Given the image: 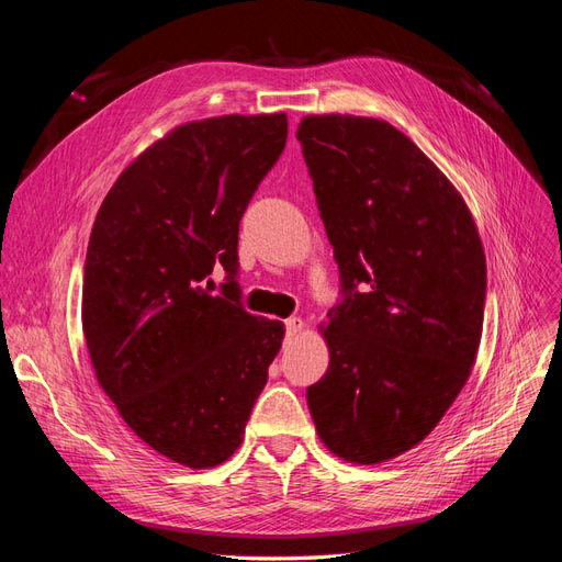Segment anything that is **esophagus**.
Listing matches in <instances>:
<instances>
[{"label":"esophagus","instance_id":"esophagus-1","mask_svg":"<svg viewBox=\"0 0 562 562\" xmlns=\"http://www.w3.org/2000/svg\"><path fill=\"white\" fill-rule=\"evenodd\" d=\"M302 330H304V321H302L300 316H293V318L285 321V333H288V337H295V335L302 333Z\"/></svg>","mask_w":562,"mask_h":562}]
</instances>
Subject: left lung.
Returning a JSON list of instances; mask_svg holds the SVG:
<instances>
[{"label": "left lung", "instance_id": "1", "mask_svg": "<svg viewBox=\"0 0 562 562\" xmlns=\"http://www.w3.org/2000/svg\"><path fill=\"white\" fill-rule=\"evenodd\" d=\"M297 140L345 293L310 413L333 454L380 464L422 443L471 375L483 244L454 184L382 119L312 114Z\"/></svg>", "mask_w": 562, "mask_h": 562}]
</instances>
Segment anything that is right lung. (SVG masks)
Returning a JSON list of instances; mask_svg holds the SVG:
<instances>
[{
	"label": "right lung",
	"instance_id": "1",
	"mask_svg": "<svg viewBox=\"0 0 562 562\" xmlns=\"http://www.w3.org/2000/svg\"><path fill=\"white\" fill-rule=\"evenodd\" d=\"M288 116L187 122L116 178L91 229L81 326L95 380L131 431L190 469L223 464L283 342L239 302V223L277 164ZM223 263L233 281H202Z\"/></svg>",
	"mask_w": 562,
	"mask_h": 562
}]
</instances>
